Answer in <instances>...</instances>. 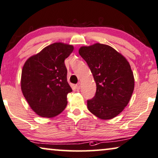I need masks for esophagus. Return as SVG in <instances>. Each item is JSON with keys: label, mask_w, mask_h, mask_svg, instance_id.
Instances as JSON below:
<instances>
[{"label": "esophagus", "mask_w": 158, "mask_h": 158, "mask_svg": "<svg viewBox=\"0 0 158 158\" xmlns=\"http://www.w3.org/2000/svg\"><path fill=\"white\" fill-rule=\"evenodd\" d=\"M81 82H79V83L77 84V88L78 89H79L81 88Z\"/></svg>", "instance_id": "1"}]
</instances>
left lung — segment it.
I'll return each instance as SVG.
<instances>
[{"mask_svg":"<svg viewBox=\"0 0 158 158\" xmlns=\"http://www.w3.org/2000/svg\"><path fill=\"white\" fill-rule=\"evenodd\" d=\"M79 54L87 63L97 85L95 96L87 100L88 110L99 119L114 118L127 105L134 91L135 79L130 64L105 44L81 46Z\"/></svg>","mask_w":158,"mask_h":158,"instance_id":"8db88e82","label":"left lung"}]
</instances>
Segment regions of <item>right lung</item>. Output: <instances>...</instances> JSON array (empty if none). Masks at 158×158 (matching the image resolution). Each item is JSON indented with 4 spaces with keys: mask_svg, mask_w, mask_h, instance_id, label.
Wrapping results in <instances>:
<instances>
[{
    "mask_svg": "<svg viewBox=\"0 0 158 158\" xmlns=\"http://www.w3.org/2000/svg\"><path fill=\"white\" fill-rule=\"evenodd\" d=\"M74 46L54 43L31 56L24 64L21 86L30 107L42 117H53L63 112L67 94L72 92L67 82L64 60Z\"/></svg>",
    "mask_w": 158,
    "mask_h": 158,
    "instance_id": "right-lung-1",
    "label": "right lung"
}]
</instances>
